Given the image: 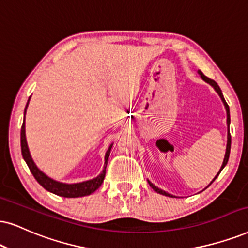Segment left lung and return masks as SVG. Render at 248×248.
Instances as JSON below:
<instances>
[{
	"label": "left lung",
	"mask_w": 248,
	"mask_h": 248,
	"mask_svg": "<svg viewBox=\"0 0 248 248\" xmlns=\"http://www.w3.org/2000/svg\"><path fill=\"white\" fill-rule=\"evenodd\" d=\"M199 74L202 75V80H205L206 82H208L209 84H211V86L214 87V89L216 90V93H217L218 95H220L221 99H222V102L224 103L225 109H227V122H228V143H227V151H225L224 160H223V164H222V167H221V169H220V171H218L217 175H216V176L214 177V180H213V181L211 182V183H209V186H211V184L213 183V182H214V181L216 180V177H217L218 175H220L221 170H222V169L224 168V166L228 164V160H229V155H230V147H231V135H230V131H229V124H230V111H229V105L227 104V102H225V99H224V97H223V93H222V90L220 89V87H218V84L216 83L214 80L209 79L208 77H206V75L203 74L202 71H199ZM149 184H150V186H151L152 189L155 191V192H158V193H160V194H164V196H167V197H173V196H171V194H169V193H167V192H165V191H162L161 189H159V187H156L155 186H153V184L151 183V182H149Z\"/></svg>",
	"instance_id": "obj_1"
}]
</instances>
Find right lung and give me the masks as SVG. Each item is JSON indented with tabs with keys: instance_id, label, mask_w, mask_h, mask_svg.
Returning <instances> with one entry per match:
<instances>
[{
	"instance_id": "obj_1",
	"label": "right lung",
	"mask_w": 248,
	"mask_h": 248,
	"mask_svg": "<svg viewBox=\"0 0 248 248\" xmlns=\"http://www.w3.org/2000/svg\"><path fill=\"white\" fill-rule=\"evenodd\" d=\"M28 102H30V99H28ZM28 102L26 104V108H27ZM26 108H25L24 113H26ZM20 145H21V155H23L24 160L26 161L31 173L33 174L34 178L39 182L40 186L45 187V189L46 191H49V192L55 193L61 197H65V198H78V197L89 196V194L95 192V191L102 186L103 181H104V177H105L106 166H108L109 152H111V149H112V144H111V146H109L108 151H106L104 169H103L101 175H98L96 178H93V180L90 181L82 182V183L64 184V183H59V182L54 181L52 178L46 176V175L43 174L42 171L36 167L35 164H34L32 156L30 155V151H28L26 136H25V118H24L23 126H21V130H20Z\"/></svg>"
}]
</instances>
